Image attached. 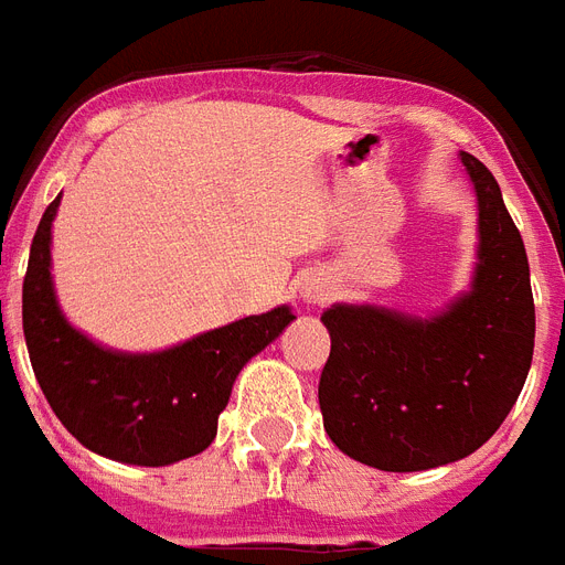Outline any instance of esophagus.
Here are the masks:
<instances>
[{
    "instance_id": "34e87169",
    "label": "esophagus",
    "mask_w": 565,
    "mask_h": 565,
    "mask_svg": "<svg viewBox=\"0 0 565 565\" xmlns=\"http://www.w3.org/2000/svg\"><path fill=\"white\" fill-rule=\"evenodd\" d=\"M303 297L309 300V303H318V300H323V297H327V288L318 286V282H311V286L303 288Z\"/></svg>"
}]
</instances>
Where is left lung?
<instances>
[{"label":"left lung","instance_id":"obj_1","mask_svg":"<svg viewBox=\"0 0 565 565\" xmlns=\"http://www.w3.org/2000/svg\"><path fill=\"white\" fill-rule=\"evenodd\" d=\"M478 195L472 291L419 320L332 306L318 385L323 428L344 455L385 472L444 467L487 444L534 359V295L522 236L484 162L463 151Z\"/></svg>","mask_w":565,"mask_h":565}]
</instances>
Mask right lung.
I'll return each mask as SVG.
<instances>
[{
  "instance_id": "add662e5",
  "label": "right lung",
  "mask_w": 565,
  "mask_h": 565,
  "mask_svg": "<svg viewBox=\"0 0 565 565\" xmlns=\"http://www.w3.org/2000/svg\"><path fill=\"white\" fill-rule=\"evenodd\" d=\"M46 206L22 279V332L40 391L63 426L93 452L166 467L204 452L218 431L238 370L295 320L288 306L212 329L166 353L128 355L93 344L57 309L49 274Z\"/></svg>"
}]
</instances>
